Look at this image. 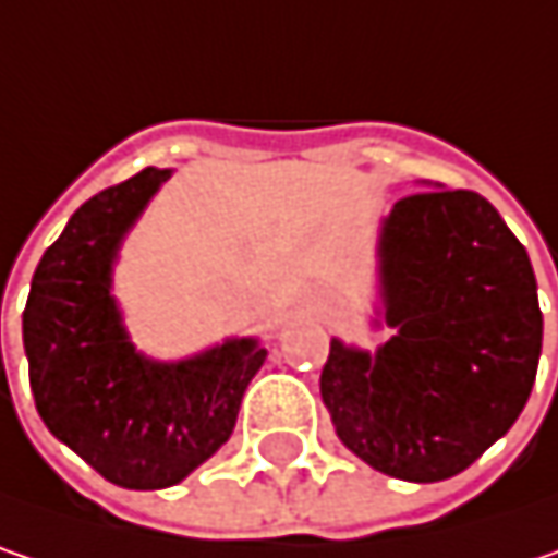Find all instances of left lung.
I'll use <instances>...</instances> for the list:
<instances>
[{
  "label": "left lung",
  "instance_id": "1",
  "mask_svg": "<svg viewBox=\"0 0 558 558\" xmlns=\"http://www.w3.org/2000/svg\"><path fill=\"white\" fill-rule=\"evenodd\" d=\"M375 355L330 342L320 397L339 441L387 476H458L521 416L543 314L524 244L473 190H422L380 225Z\"/></svg>",
  "mask_w": 558,
  "mask_h": 558
}]
</instances>
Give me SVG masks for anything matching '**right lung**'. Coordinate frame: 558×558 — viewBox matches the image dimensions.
<instances>
[{"instance_id":"1","label":"right lung","mask_w":558,"mask_h":558,"mask_svg":"<svg viewBox=\"0 0 558 558\" xmlns=\"http://www.w3.org/2000/svg\"><path fill=\"white\" fill-rule=\"evenodd\" d=\"M168 178L171 171L145 168L75 209L37 263L21 314L44 425L123 489L174 486L213 458L266 359L257 339H228L183 362H155L126 337L110 269Z\"/></svg>"}]
</instances>
